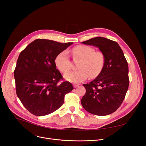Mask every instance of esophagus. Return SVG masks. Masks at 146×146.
Listing matches in <instances>:
<instances>
[{
    "label": "esophagus",
    "instance_id": "1",
    "mask_svg": "<svg viewBox=\"0 0 146 146\" xmlns=\"http://www.w3.org/2000/svg\"><path fill=\"white\" fill-rule=\"evenodd\" d=\"M74 88H76L77 86H78L79 85H80V84H78V83H74Z\"/></svg>",
    "mask_w": 146,
    "mask_h": 146
}]
</instances>
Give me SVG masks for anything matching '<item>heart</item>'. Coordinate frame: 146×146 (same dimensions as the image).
Returning a JSON list of instances; mask_svg holds the SVG:
<instances>
[{
  "instance_id": "obj_1",
  "label": "heart",
  "mask_w": 146,
  "mask_h": 146,
  "mask_svg": "<svg viewBox=\"0 0 146 146\" xmlns=\"http://www.w3.org/2000/svg\"><path fill=\"white\" fill-rule=\"evenodd\" d=\"M74 59H80L78 64L79 69L70 72L64 76L66 80L70 82L81 83L88 78H94L102 70L105 62V56L101 51H95L89 46L78 45L72 49ZM55 64L60 71L66 74L71 68V63L67 50H63L56 55Z\"/></svg>"
}]
</instances>
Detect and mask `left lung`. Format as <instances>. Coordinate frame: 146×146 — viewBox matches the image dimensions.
Returning a JSON list of instances; mask_svg holds the SVG:
<instances>
[{
  "label": "left lung",
  "mask_w": 146,
  "mask_h": 146,
  "mask_svg": "<svg viewBox=\"0 0 146 146\" xmlns=\"http://www.w3.org/2000/svg\"><path fill=\"white\" fill-rule=\"evenodd\" d=\"M99 48L105 56L104 68L90 83L83 84L86 93L81 100L88 112L106 116L116 111L125 98L129 86V66L117 42L103 37L82 42Z\"/></svg>",
  "instance_id": "obj_1"
}]
</instances>
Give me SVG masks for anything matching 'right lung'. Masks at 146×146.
Segmentation results:
<instances>
[{
	"mask_svg": "<svg viewBox=\"0 0 146 146\" xmlns=\"http://www.w3.org/2000/svg\"><path fill=\"white\" fill-rule=\"evenodd\" d=\"M72 42L37 39L21 52L14 71L16 94L29 112L47 115L63 105L66 94L74 88L56 69V55Z\"/></svg>",
	"mask_w": 146,
	"mask_h": 146,
	"instance_id": "right-lung-1",
	"label": "right lung"
}]
</instances>
